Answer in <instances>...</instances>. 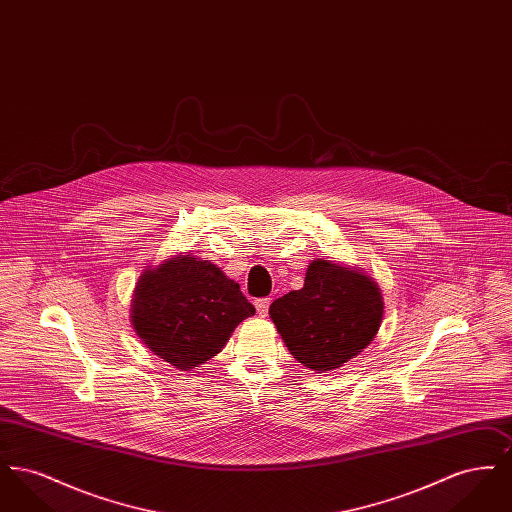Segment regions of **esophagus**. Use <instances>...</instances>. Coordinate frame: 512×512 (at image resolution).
<instances>
[{"instance_id": "esophagus-1", "label": "esophagus", "mask_w": 512, "mask_h": 512, "mask_svg": "<svg viewBox=\"0 0 512 512\" xmlns=\"http://www.w3.org/2000/svg\"><path fill=\"white\" fill-rule=\"evenodd\" d=\"M255 307H257V313H259L261 317H267L268 307H270V297L255 299Z\"/></svg>"}]
</instances>
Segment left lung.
I'll return each mask as SVG.
<instances>
[{"instance_id":"8db88e82","label":"left lung","mask_w":512,"mask_h":512,"mask_svg":"<svg viewBox=\"0 0 512 512\" xmlns=\"http://www.w3.org/2000/svg\"><path fill=\"white\" fill-rule=\"evenodd\" d=\"M268 313L293 357L324 372L347 363L374 340L384 303L365 274L313 261L303 288L272 301Z\"/></svg>"}]
</instances>
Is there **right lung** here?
Returning a JSON list of instances; mask_svg holds the SVG:
<instances>
[{"label": "right lung", "instance_id": "right-lung-1", "mask_svg": "<svg viewBox=\"0 0 512 512\" xmlns=\"http://www.w3.org/2000/svg\"><path fill=\"white\" fill-rule=\"evenodd\" d=\"M253 313L255 307L234 280L194 257H176L146 270L132 301L136 334L155 355L182 370L215 357Z\"/></svg>", "mask_w": 512, "mask_h": 512}]
</instances>
